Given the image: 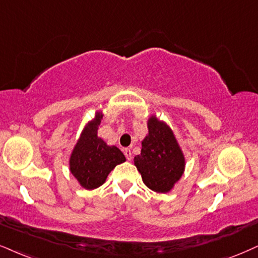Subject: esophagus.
<instances>
[{"mask_svg": "<svg viewBox=\"0 0 258 258\" xmlns=\"http://www.w3.org/2000/svg\"><path fill=\"white\" fill-rule=\"evenodd\" d=\"M124 155H125V158L128 159L129 161L132 160V158H133V153H132V151H130L129 148H125V149H124Z\"/></svg>", "mask_w": 258, "mask_h": 258, "instance_id": "34e87169", "label": "esophagus"}]
</instances>
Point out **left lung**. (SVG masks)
<instances>
[{"mask_svg":"<svg viewBox=\"0 0 258 258\" xmlns=\"http://www.w3.org/2000/svg\"><path fill=\"white\" fill-rule=\"evenodd\" d=\"M147 126L148 134L142 141L141 154L134 158V164L149 189L168 192L183 176L185 159L166 123L152 116Z\"/></svg>","mask_w":258,"mask_h":258,"instance_id":"left-lung-1","label":"left lung"}]
</instances>
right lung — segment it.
I'll use <instances>...</instances> for the list:
<instances>
[{
    "instance_id": "1",
    "label": "right lung",
    "mask_w": 258,
    "mask_h": 258,
    "mask_svg": "<svg viewBox=\"0 0 258 258\" xmlns=\"http://www.w3.org/2000/svg\"><path fill=\"white\" fill-rule=\"evenodd\" d=\"M101 119L103 113L95 112L94 118L82 130L69 159L72 174L87 190L103 185L111 171L125 161L124 154L116 146H107L103 139L98 138Z\"/></svg>"
}]
</instances>
